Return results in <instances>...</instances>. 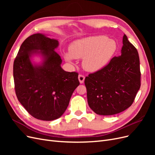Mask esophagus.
<instances>
[{
	"label": "esophagus",
	"mask_w": 155,
	"mask_h": 155,
	"mask_svg": "<svg viewBox=\"0 0 155 155\" xmlns=\"http://www.w3.org/2000/svg\"><path fill=\"white\" fill-rule=\"evenodd\" d=\"M85 76H83V75H79L78 76V79L79 81V83H83L84 81H85Z\"/></svg>",
	"instance_id": "esophagus-1"
}]
</instances>
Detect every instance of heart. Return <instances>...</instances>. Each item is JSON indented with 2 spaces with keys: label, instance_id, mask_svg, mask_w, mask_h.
I'll return each mask as SVG.
<instances>
[{
  "label": "heart",
  "instance_id": "obj_1",
  "mask_svg": "<svg viewBox=\"0 0 155 155\" xmlns=\"http://www.w3.org/2000/svg\"><path fill=\"white\" fill-rule=\"evenodd\" d=\"M118 49L116 42L104 35L91 36L74 41L69 47V53L64 54L67 61L74 58L82 59V67L86 71L94 72L109 63Z\"/></svg>",
  "mask_w": 155,
  "mask_h": 155
}]
</instances>
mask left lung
<instances>
[{
    "instance_id": "1",
    "label": "left lung",
    "mask_w": 155,
    "mask_h": 155,
    "mask_svg": "<svg viewBox=\"0 0 155 155\" xmlns=\"http://www.w3.org/2000/svg\"><path fill=\"white\" fill-rule=\"evenodd\" d=\"M140 76L138 51L124 34L121 55L115 56L104 68L85 78L89 107L103 116L126 110L140 89Z\"/></svg>"
}]
</instances>
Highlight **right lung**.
Instances as JSON below:
<instances>
[{"instance_id":"add662e5","label":"right lung","mask_w":155,"mask_h":155,"mask_svg":"<svg viewBox=\"0 0 155 155\" xmlns=\"http://www.w3.org/2000/svg\"><path fill=\"white\" fill-rule=\"evenodd\" d=\"M58 39L43 34L31 35L23 42L13 63L18 100L34 118L51 121L60 118L79 85L78 74L66 72L55 51ZM39 57L41 61L33 59Z\"/></svg>"}]
</instances>
